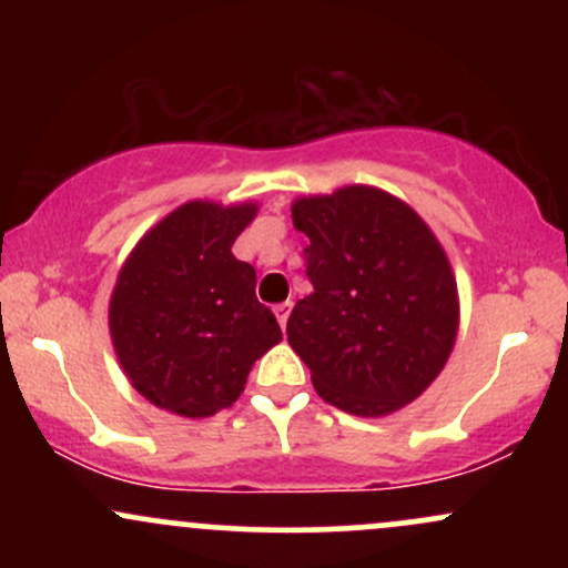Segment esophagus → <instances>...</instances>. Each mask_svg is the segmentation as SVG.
Here are the masks:
<instances>
[{"label":"esophagus","instance_id":"1","mask_svg":"<svg viewBox=\"0 0 568 568\" xmlns=\"http://www.w3.org/2000/svg\"><path fill=\"white\" fill-rule=\"evenodd\" d=\"M291 306H293V302H283V304H277V306H275V315H277V323H280V328H285V323H288Z\"/></svg>","mask_w":568,"mask_h":568}]
</instances>
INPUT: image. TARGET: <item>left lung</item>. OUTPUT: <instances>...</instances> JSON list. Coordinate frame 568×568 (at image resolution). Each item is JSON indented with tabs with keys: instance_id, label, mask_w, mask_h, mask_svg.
I'll use <instances>...</instances> for the list:
<instances>
[{
	"instance_id": "left-lung-1",
	"label": "left lung",
	"mask_w": 568,
	"mask_h": 568,
	"mask_svg": "<svg viewBox=\"0 0 568 568\" xmlns=\"http://www.w3.org/2000/svg\"><path fill=\"white\" fill-rule=\"evenodd\" d=\"M293 226L310 296L288 317V344L317 395L355 416L416 400L446 366L459 296L446 251L414 207L376 186L298 197Z\"/></svg>"
}]
</instances>
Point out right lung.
I'll use <instances>...</instances> for the list:
<instances>
[{
    "mask_svg": "<svg viewBox=\"0 0 568 568\" xmlns=\"http://www.w3.org/2000/svg\"><path fill=\"white\" fill-rule=\"evenodd\" d=\"M256 213V202H184L122 264L109 331L130 384L158 408L186 419L230 408L253 363L283 342L256 270L232 253Z\"/></svg>",
    "mask_w": 568,
    "mask_h": 568,
    "instance_id": "1",
    "label": "right lung"
}]
</instances>
